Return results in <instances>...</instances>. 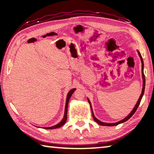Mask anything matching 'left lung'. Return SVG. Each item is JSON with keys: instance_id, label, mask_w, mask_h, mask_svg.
<instances>
[{"instance_id": "left-lung-1", "label": "left lung", "mask_w": 154, "mask_h": 154, "mask_svg": "<svg viewBox=\"0 0 154 154\" xmlns=\"http://www.w3.org/2000/svg\"><path fill=\"white\" fill-rule=\"evenodd\" d=\"M138 52L139 56H140V59H141L142 63V78H143V88H142V94H141V95H140V98H139V99H138V103H136V106H134V109L132 110V112H130V114H129V115L127 117H126L125 119H123V120H122L119 121V122H118L110 124V123H105V122H100V121H99V120L97 119L95 117H94V114H93V110H92V107H91V103H90L89 100L88 99V101H89V103L90 106H91V110H92V114H93V119L94 120V121H95L96 122H97L98 124H100V125H102V126H116V125H118V124H121V123H122V122H126V120H128L129 119H130V118H131V117L132 116L133 114L136 112V111L137 109H138V106H139V104H140V102H141V100H142V97H143V93H144V90H145V83H146L145 75H144V74H143V60H142V55H141V54H140V53L139 51H138Z\"/></svg>"}]
</instances>
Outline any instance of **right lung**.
I'll return each instance as SVG.
<instances>
[{
  "instance_id": "1",
  "label": "right lung",
  "mask_w": 154,
  "mask_h": 154,
  "mask_svg": "<svg viewBox=\"0 0 154 154\" xmlns=\"http://www.w3.org/2000/svg\"><path fill=\"white\" fill-rule=\"evenodd\" d=\"M76 90V89H71L69 92L67 94V100H66V104H65V114H64V117L63 120H62L61 122L56 124V125H55L54 126H51V127H48V128H44L45 129H55V128H60L61 126H62L63 125V124L66 122L67 121V107H68V103H69V100L70 99V97H71L72 94L74 93V91Z\"/></svg>"
}]
</instances>
